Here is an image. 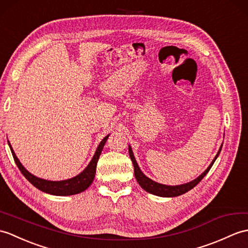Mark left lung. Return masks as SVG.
I'll return each mask as SVG.
<instances>
[{
	"label": "left lung",
	"instance_id": "1",
	"mask_svg": "<svg viewBox=\"0 0 248 248\" xmlns=\"http://www.w3.org/2000/svg\"><path fill=\"white\" fill-rule=\"evenodd\" d=\"M222 146L218 149V151L217 153V155L215 156L214 160H212L211 164L208 166L202 174L199 175L197 178H194L193 181L186 183V184H182V185H176V186H170V185H164V184H159L157 182H155L151 178H149L147 175H145L142 173V171L140 170V166H138L136 159L134 157L133 151H132L131 146H129V154H130V158L132 160V164L134 166V174H135V178L137 183L140 184V186L145 190V191L157 195V197H163V198H174V197H178V195H182L184 193L188 192L189 190H191L193 187H195L198 184L203 180L204 176L208 173L210 168L214 165V163L216 162V159L217 158L218 154H220L221 150H222Z\"/></svg>",
	"mask_w": 248,
	"mask_h": 248
}]
</instances>
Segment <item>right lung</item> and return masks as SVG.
Returning a JSON list of instances; mask_svg holds the SVG:
<instances>
[{
	"instance_id": "add662e5",
	"label": "right lung",
	"mask_w": 248,
	"mask_h": 248,
	"mask_svg": "<svg viewBox=\"0 0 248 248\" xmlns=\"http://www.w3.org/2000/svg\"><path fill=\"white\" fill-rule=\"evenodd\" d=\"M108 136H110V134L107 135L100 141V143L98 145L96 149L94 156L92 157L91 162L89 163L88 166L85 167L82 172H80V173L77 174L76 176H74L72 178H67V180H63V181H48L31 174L30 171L25 169V167L21 164L19 158L16 157V155L14 151L13 147H11V145L9 143V141H8V145L11 150V153H13V156L16 166H18V168L22 172V174L26 177V180L28 182L45 193L53 194V195H60V197H66V195L78 194L80 192L84 191V190L88 189L91 186V184L93 183L95 174H96L97 162L98 159H99L101 151L106 145Z\"/></svg>"
}]
</instances>
